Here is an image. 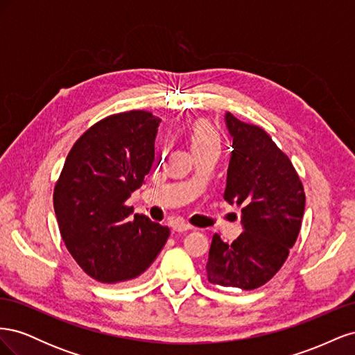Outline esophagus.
<instances>
[{"mask_svg": "<svg viewBox=\"0 0 355 355\" xmlns=\"http://www.w3.org/2000/svg\"><path fill=\"white\" fill-rule=\"evenodd\" d=\"M171 227H173V231H176V232H185V231L192 230L191 225L187 223V222H184V220H175L173 225H171Z\"/></svg>", "mask_w": 355, "mask_h": 355, "instance_id": "obj_1", "label": "esophagus"}]
</instances>
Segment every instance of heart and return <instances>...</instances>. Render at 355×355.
Here are the masks:
<instances>
[{"label":"heart","mask_w":355,"mask_h":355,"mask_svg":"<svg viewBox=\"0 0 355 355\" xmlns=\"http://www.w3.org/2000/svg\"><path fill=\"white\" fill-rule=\"evenodd\" d=\"M191 145L192 149L207 145H219V136L207 121H197L191 130Z\"/></svg>","instance_id":"obj_1"}]
</instances>
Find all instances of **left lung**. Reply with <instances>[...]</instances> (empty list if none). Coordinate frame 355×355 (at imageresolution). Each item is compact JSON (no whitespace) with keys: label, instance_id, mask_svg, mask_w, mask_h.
Wrapping results in <instances>:
<instances>
[{"label":"left lung","instance_id":"left-lung-1","mask_svg":"<svg viewBox=\"0 0 355 355\" xmlns=\"http://www.w3.org/2000/svg\"><path fill=\"white\" fill-rule=\"evenodd\" d=\"M225 121L232 151L223 198L241 206L244 231L231 244L213 235L206 270L213 284L254 290L286 262L302 225L305 192L292 161L262 127L231 112Z\"/></svg>","mask_w":355,"mask_h":355}]
</instances>
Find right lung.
<instances>
[{
    "mask_svg": "<svg viewBox=\"0 0 355 355\" xmlns=\"http://www.w3.org/2000/svg\"><path fill=\"white\" fill-rule=\"evenodd\" d=\"M159 118L148 111L114 114L73 144L53 192L62 240L81 270L101 283L145 272L170 230L125 200L141 188L154 163Z\"/></svg>",
    "mask_w": 355,
    "mask_h": 355,
    "instance_id": "right-lung-1",
    "label": "right lung"
}]
</instances>
